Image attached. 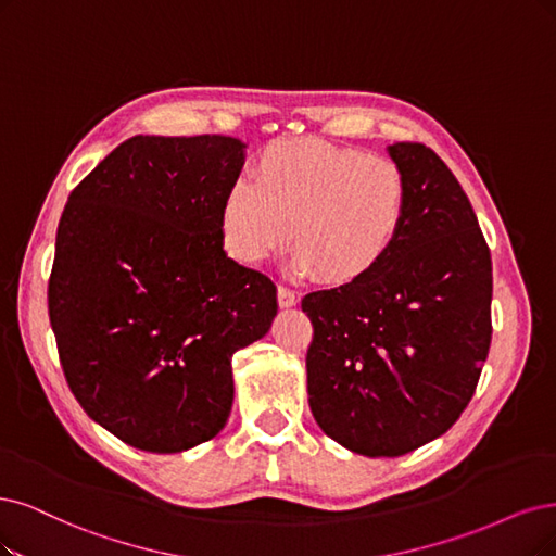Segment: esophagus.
I'll return each mask as SVG.
<instances>
[{
  "label": "esophagus",
  "mask_w": 556,
  "mask_h": 556,
  "mask_svg": "<svg viewBox=\"0 0 556 556\" xmlns=\"http://www.w3.org/2000/svg\"><path fill=\"white\" fill-rule=\"evenodd\" d=\"M277 302H279V306H283V309H289V306L298 304V295L291 289H286V286H279V289H277Z\"/></svg>",
  "instance_id": "esophagus-1"
}]
</instances>
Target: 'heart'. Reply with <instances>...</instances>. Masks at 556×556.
<instances>
[{
	"mask_svg": "<svg viewBox=\"0 0 556 556\" xmlns=\"http://www.w3.org/2000/svg\"><path fill=\"white\" fill-rule=\"evenodd\" d=\"M405 219L407 182L392 160L316 137L270 143L256 182L236 180L222 203V236L238 261L263 263L295 238V273L330 286L376 273Z\"/></svg>",
	"mask_w": 556,
	"mask_h": 556,
	"instance_id": "heart-1",
	"label": "heart"
}]
</instances>
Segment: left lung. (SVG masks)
Returning a JSON list of instances; mask_svg holds the SVG:
<instances>
[{"label":"left lung","instance_id":"obj_1","mask_svg":"<svg viewBox=\"0 0 556 556\" xmlns=\"http://www.w3.org/2000/svg\"><path fill=\"white\" fill-rule=\"evenodd\" d=\"M387 151L407 182L396 247L368 277L302 300L312 415L368 458L444 435L475 396L492 337L490 250L460 182L424 143Z\"/></svg>","mask_w":556,"mask_h":556}]
</instances>
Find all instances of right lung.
Wrapping results in <instances>:
<instances>
[{
	"label": "right lung",
	"mask_w": 556,
	"mask_h": 556,
	"mask_svg": "<svg viewBox=\"0 0 556 556\" xmlns=\"http://www.w3.org/2000/svg\"><path fill=\"white\" fill-rule=\"evenodd\" d=\"M233 137H130L71 192L48 283L71 392L121 442L178 454L233 405L231 357L263 339L277 286L224 252Z\"/></svg>",
	"instance_id": "1"
}]
</instances>
